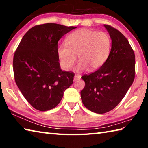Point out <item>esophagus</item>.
I'll return each mask as SVG.
<instances>
[{
  "label": "esophagus",
  "mask_w": 148,
  "mask_h": 148,
  "mask_svg": "<svg viewBox=\"0 0 148 148\" xmlns=\"http://www.w3.org/2000/svg\"><path fill=\"white\" fill-rule=\"evenodd\" d=\"M80 78H81V76H79V75L78 74H76L74 77V81L76 82V81H77V80L80 79Z\"/></svg>",
  "instance_id": "34e87169"
}]
</instances>
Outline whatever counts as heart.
<instances>
[{"label": "heart", "mask_w": 148, "mask_h": 148, "mask_svg": "<svg viewBox=\"0 0 148 148\" xmlns=\"http://www.w3.org/2000/svg\"><path fill=\"white\" fill-rule=\"evenodd\" d=\"M112 40L106 32L88 29L75 31L66 37V43H62L57 49L61 66L64 70L71 69L78 57L76 71L87 68L94 71L103 64L109 57Z\"/></svg>", "instance_id": "b5f03b06"}]
</instances>
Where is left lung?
<instances>
[{
  "label": "left lung",
  "mask_w": 148,
  "mask_h": 148,
  "mask_svg": "<svg viewBox=\"0 0 148 148\" xmlns=\"http://www.w3.org/2000/svg\"><path fill=\"white\" fill-rule=\"evenodd\" d=\"M112 39L109 57L96 71L82 76L86 86L81 91L85 106L97 114L113 110L123 99L135 77V55L125 36L104 25Z\"/></svg>",
  "instance_id": "obj_1"
}]
</instances>
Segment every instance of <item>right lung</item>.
<instances>
[{
	"mask_svg": "<svg viewBox=\"0 0 148 148\" xmlns=\"http://www.w3.org/2000/svg\"><path fill=\"white\" fill-rule=\"evenodd\" d=\"M76 28L38 25L29 29L20 42L13 60L15 81L35 109L44 112L54 108L73 84V72L60 68L57 47L62 36Z\"/></svg>",
	"mask_w": 148,
	"mask_h": 148,
	"instance_id": "add662e5",
	"label": "right lung"
}]
</instances>
